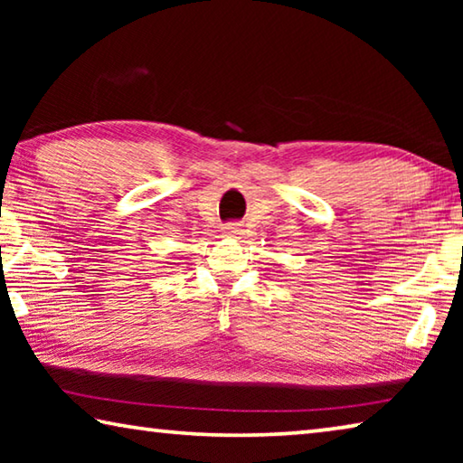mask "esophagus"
<instances>
[{
	"instance_id": "obj_1",
	"label": "esophagus",
	"mask_w": 463,
	"mask_h": 463,
	"mask_svg": "<svg viewBox=\"0 0 463 463\" xmlns=\"http://www.w3.org/2000/svg\"><path fill=\"white\" fill-rule=\"evenodd\" d=\"M224 232H226V237H232V239H239V234L242 232V229H241V224H237V222H232V224H229L224 229Z\"/></svg>"
}]
</instances>
